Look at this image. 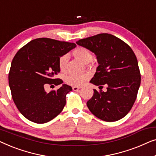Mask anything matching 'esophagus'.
Here are the masks:
<instances>
[{
    "mask_svg": "<svg viewBox=\"0 0 156 156\" xmlns=\"http://www.w3.org/2000/svg\"><path fill=\"white\" fill-rule=\"evenodd\" d=\"M80 88H81L80 87H77V86H74V87H72V89H73V90H74V91H79V89H80Z\"/></svg>",
    "mask_w": 156,
    "mask_h": 156,
    "instance_id": "1",
    "label": "esophagus"
}]
</instances>
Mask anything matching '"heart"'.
I'll return each mask as SVG.
<instances>
[{"mask_svg":"<svg viewBox=\"0 0 156 156\" xmlns=\"http://www.w3.org/2000/svg\"><path fill=\"white\" fill-rule=\"evenodd\" d=\"M72 54L76 58L80 59L81 61L85 64L89 63L93 59V55L88 49L84 47H78L74 49ZM69 60V55L67 54H63L60 55L58 58V65L59 69L62 71H65L67 69V65ZM89 78L88 73L83 74H69L66 78V82L67 84L73 86H81L84 84L86 80Z\"/></svg>","mask_w":156,"mask_h":156,"instance_id":"heart-1","label":"heart"}]
</instances>
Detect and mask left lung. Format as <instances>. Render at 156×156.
<instances>
[{
	"mask_svg": "<svg viewBox=\"0 0 156 156\" xmlns=\"http://www.w3.org/2000/svg\"><path fill=\"white\" fill-rule=\"evenodd\" d=\"M97 56L99 65L91 83L107 87V91L94 90L87 105L101 120L112 122L131 111L140 84V72L136 55L129 44L116 36L101 33L76 42Z\"/></svg>",
	"mask_w": 156,
	"mask_h": 156,
	"instance_id": "8db88e82",
	"label": "left lung"
}]
</instances>
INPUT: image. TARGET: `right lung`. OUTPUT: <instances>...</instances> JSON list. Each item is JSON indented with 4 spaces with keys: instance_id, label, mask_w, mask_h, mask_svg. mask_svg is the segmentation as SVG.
<instances>
[{
    "instance_id": "add662e5",
    "label": "right lung",
    "mask_w": 156,
    "mask_h": 156,
    "mask_svg": "<svg viewBox=\"0 0 156 156\" xmlns=\"http://www.w3.org/2000/svg\"><path fill=\"white\" fill-rule=\"evenodd\" d=\"M76 46L74 42L50 38L31 40L19 50L11 62L8 82L12 100L21 114L37 123L55 118L66 104V95L72 87L63 84L47 93V84L63 83L55 76L60 72L58 58Z\"/></svg>"
}]
</instances>
